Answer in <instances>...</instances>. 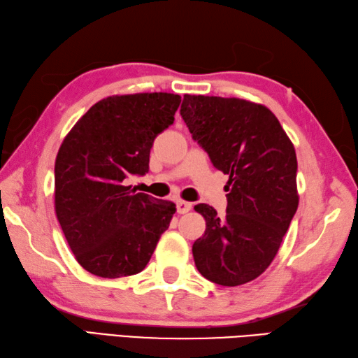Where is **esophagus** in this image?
Wrapping results in <instances>:
<instances>
[{
    "label": "esophagus",
    "instance_id": "esophagus-1",
    "mask_svg": "<svg viewBox=\"0 0 358 358\" xmlns=\"http://www.w3.org/2000/svg\"><path fill=\"white\" fill-rule=\"evenodd\" d=\"M176 208H178L179 214H185V213H188L189 210L193 208V205L189 203V202H185V201H178L176 202Z\"/></svg>",
    "mask_w": 358,
    "mask_h": 358
}]
</instances>
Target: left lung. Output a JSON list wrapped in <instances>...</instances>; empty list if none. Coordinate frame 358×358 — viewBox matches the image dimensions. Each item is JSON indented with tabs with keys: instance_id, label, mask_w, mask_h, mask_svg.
Returning a JSON list of instances; mask_svg holds the SVG:
<instances>
[{
	"instance_id": "obj_1",
	"label": "left lung",
	"mask_w": 358,
	"mask_h": 358,
	"mask_svg": "<svg viewBox=\"0 0 358 358\" xmlns=\"http://www.w3.org/2000/svg\"><path fill=\"white\" fill-rule=\"evenodd\" d=\"M180 115L229 176L225 217L206 203L194 206L206 222L193 243L196 268L222 287H239L271 265L297 211L296 150L271 110L251 101L184 94Z\"/></svg>"
}]
</instances>
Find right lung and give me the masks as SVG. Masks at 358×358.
<instances>
[{
  "mask_svg": "<svg viewBox=\"0 0 358 358\" xmlns=\"http://www.w3.org/2000/svg\"><path fill=\"white\" fill-rule=\"evenodd\" d=\"M179 94L108 96L90 107L62 141L55 162V211L75 259L106 277L141 273L176 205L125 185L148 173L150 150L173 124Z\"/></svg>",
  "mask_w": 358,
  "mask_h": 358,
  "instance_id": "right-lung-1",
  "label": "right lung"
}]
</instances>
